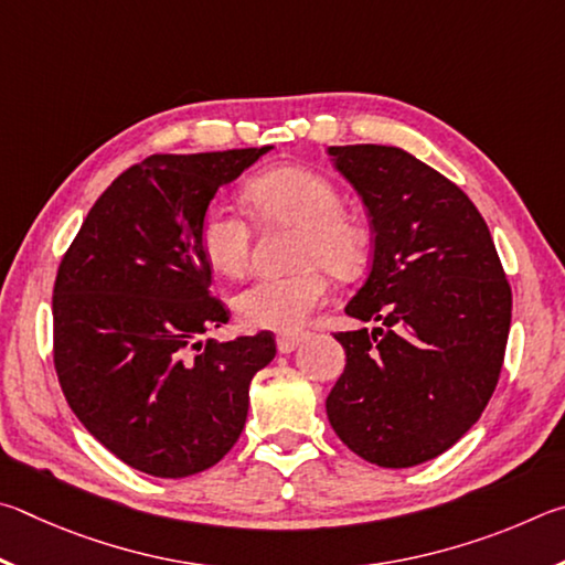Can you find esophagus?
Segmentation results:
<instances>
[{
	"label": "esophagus",
	"mask_w": 565,
	"mask_h": 565,
	"mask_svg": "<svg viewBox=\"0 0 565 565\" xmlns=\"http://www.w3.org/2000/svg\"><path fill=\"white\" fill-rule=\"evenodd\" d=\"M305 340H308V334H305V332H282V334H277V352L288 354L292 350H298Z\"/></svg>",
	"instance_id": "34e87169"
}]
</instances>
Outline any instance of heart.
Here are the masks:
<instances>
[{
  "label": "heart",
  "mask_w": 565,
  "mask_h": 565,
  "mask_svg": "<svg viewBox=\"0 0 565 565\" xmlns=\"http://www.w3.org/2000/svg\"><path fill=\"white\" fill-rule=\"evenodd\" d=\"M255 215L265 223L300 225L288 275H263L237 290L233 308L247 328L298 330L328 298V273L358 275L370 253V231L358 215L342 211V193L328 175L305 166H280L255 175L245 188ZM198 245L215 273L241 275L250 263V227L231 205L211 203L198 225Z\"/></svg>",
  "instance_id": "1"
}]
</instances>
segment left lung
Masks as SVG:
<instances>
[{
  "label": "left lung",
  "mask_w": 565,
  "mask_h": 565,
  "mask_svg": "<svg viewBox=\"0 0 565 565\" xmlns=\"http://www.w3.org/2000/svg\"><path fill=\"white\" fill-rule=\"evenodd\" d=\"M367 207L372 270L338 332L348 354L328 397L338 437L364 461L407 469L454 447L497 390L511 288L477 205L397 146H330Z\"/></svg>",
  "instance_id": "left-lung-1"
}]
</instances>
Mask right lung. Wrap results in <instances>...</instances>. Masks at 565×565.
<instances>
[{
	"instance_id": "1",
	"label": "right lung",
	"mask_w": 565,
	"mask_h": 565,
	"mask_svg": "<svg viewBox=\"0 0 565 565\" xmlns=\"http://www.w3.org/2000/svg\"><path fill=\"white\" fill-rule=\"evenodd\" d=\"M270 151L156 153L88 211L54 282V367L88 434L161 479L211 469L241 437L275 338L201 340L231 320L211 295L198 225L217 188Z\"/></svg>"
}]
</instances>
